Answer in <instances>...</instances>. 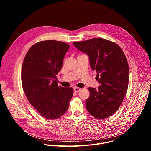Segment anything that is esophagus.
<instances>
[{
  "mask_svg": "<svg viewBox=\"0 0 151 151\" xmlns=\"http://www.w3.org/2000/svg\"><path fill=\"white\" fill-rule=\"evenodd\" d=\"M73 90L75 93H78L80 90H81V88H78V87H75L73 88Z\"/></svg>",
  "mask_w": 151,
  "mask_h": 151,
  "instance_id": "34e87169",
  "label": "esophagus"
}]
</instances>
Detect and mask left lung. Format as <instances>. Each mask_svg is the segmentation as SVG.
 Segmentation results:
<instances>
[{"label":"left lung","instance_id":"1","mask_svg":"<svg viewBox=\"0 0 151 151\" xmlns=\"http://www.w3.org/2000/svg\"><path fill=\"white\" fill-rule=\"evenodd\" d=\"M73 44L88 55L90 66L96 71V79L100 84L97 90L88 88L90 95L85 102L87 109L96 118H108L119 109L128 89L126 57L118 45L105 39L94 38Z\"/></svg>","mask_w":151,"mask_h":151}]
</instances>
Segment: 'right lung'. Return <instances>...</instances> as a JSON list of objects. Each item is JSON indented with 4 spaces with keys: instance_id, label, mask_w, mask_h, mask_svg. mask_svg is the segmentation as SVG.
<instances>
[{
    "instance_id": "1",
    "label": "right lung",
    "mask_w": 151,
    "mask_h": 151,
    "mask_svg": "<svg viewBox=\"0 0 151 151\" xmlns=\"http://www.w3.org/2000/svg\"><path fill=\"white\" fill-rule=\"evenodd\" d=\"M69 47L61 41H40L30 47L23 61L21 82L24 92L40 115L48 119L65 114L73 96V88L58 86L56 77Z\"/></svg>"
}]
</instances>
